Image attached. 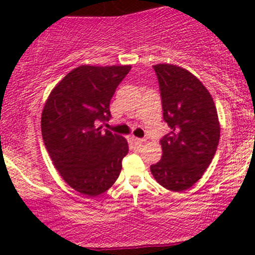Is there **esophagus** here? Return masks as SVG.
I'll return each mask as SVG.
<instances>
[{
    "instance_id": "esophagus-1",
    "label": "esophagus",
    "mask_w": 255,
    "mask_h": 255,
    "mask_svg": "<svg viewBox=\"0 0 255 255\" xmlns=\"http://www.w3.org/2000/svg\"><path fill=\"white\" fill-rule=\"evenodd\" d=\"M133 142L137 144V145H142L145 142V139H143V138H133Z\"/></svg>"
}]
</instances>
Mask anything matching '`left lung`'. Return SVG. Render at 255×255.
I'll list each match as a JSON object with an SVG mask.
<instances>
[{"mask_svg": "<svg viewBox=\"0 0 255 255\" xmlns=\"http://www.w3.org/2000/svg\"><path fill=\"white\" fill-rule=\"evenodd\" d=\"M153 68L164 121L171 130L160 140L163 156L150 171L165 189L184 191L201 179L217 150L221 130L217 110L208 90L189 70L173 64Z\"/></svg>", "mask_w": 255, "mask_h": 255, "instance_id": "8db88e82", "label": "left lung"}]
</instances>
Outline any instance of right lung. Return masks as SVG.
I'll list each match as a JSON object with an SVG mask.
<instances>
[{"instance_id":"right-lung-1","label":"right lung","mask_w":255,"mask_h":255,"mask_svg":"<svg viewBox=\"0 0 255 255\" xmlns=\"http://www.w3.org/2000/svg\"><path fill=\"white\" fill-rule=\"evenodd\" d=\"M130 65H81L51 90L42 112V135L66 184L86 196L107 191L118 179L128 142L97 127L109 121L110 102Z\"/></svg>"}]
</instances>
